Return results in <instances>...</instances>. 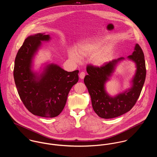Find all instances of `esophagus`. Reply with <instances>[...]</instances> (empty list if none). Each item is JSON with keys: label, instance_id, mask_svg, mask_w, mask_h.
I'll list each match as a JSON object with an SVG mask.
<instances>
[{"label": "esophagus", "instance_id": "34e87169", "mask_svg": "<svg viewBox=\"0 0 157 157\" xmlns=\"http://www.w3.org/2000/svg\"><path fill=\"white\" fill-rule=\"evenodd\" d=\"M85 76V72H81L79 74V77L81 79H83Z\"/></svg>", "mask_w": 157, "mask_h": 157}]
</instances>
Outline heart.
Wrapping results in <instances>:
<instances>
[{
  "label": "heart",
  "mask_w": 157,
  "mask_h": 157,
  "mask_svg": "<svg viewBox=\"0 0 157 157\" xmlns=\"http://www.w3.org/2000/svg\"><path fill=\"white\" fill-rule=\"evenodd\" d=\"M105 43L104 40L94 39H88L79 43L76 46L75 51L71 50L69 52V58L75 62H80L81 58H90V62L95 66L101 67L108 60L110 51L105 48L98 51Z\"/></svg>",
  "instance_id": "1"
}]
</instances>
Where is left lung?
<instances>
[{
	"label": "left lung",
	"instance_id": "1",
	"mask_svg": "<svg viewBox=\"0 0 157 157\" xmlns=\"http://www.w3.org/2000/svg\"><path fill=\"white\" fill-rule=\"evenodd\" d=\"M127 59L133 62L136 70L130 81V88L122 92L111 95L106 89V83L111 80L117 67L125 60L123 57L112 60L100 67L88 65L84 82L91 98L94 111L101 118L108 119L119 117L129 111L138 100L144 83L146 70L144 56L137 44L132 55Z\"/></svg>",
	"mask_w": 157,
	"mask_h": 157
}]
</instances>
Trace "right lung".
Instances as JSON below:
<instances>
[{"label":"right lung","mask_w":157,"mask_h":157,"mask_svg":"<svg viewBox=\"0 0 157 157\" xmlns=\"http://www.w3.org/2000/svg\"><path fill=\"white\" fill-rule=\"evenodd\" d=\"M50 35L29 36L15 59L14 78L18 94L27 109L33 114L52 118L63 111L71 88L78 81V70L67 72L54 63L46 62L34 70L36 56L42 42L51 40Z\"/></svg>","instance_id":"add662e5"}]
</instances>
